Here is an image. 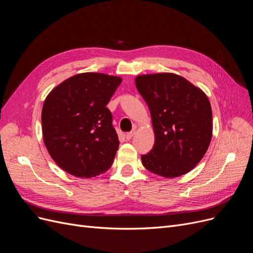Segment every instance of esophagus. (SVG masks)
I'll return each instance as SVG.
<instances>
[{"label": "esophagus", "mask_w": 253, "mask_h": 253, "mask_svg": "<svg viewBox=\"0 0 253 253\" xmlns=\"http://www.w3.org/2000/svg\"><path fill=\"white\" fill-rule=\"evenodd\" d=\"M134 134H135V130H134V129L130 130V132H128V133L126 134V138L127 139V140H130V139H132V137L134 136Z\"/></svg>", "instance_id": "34e87169"}]
</instances>
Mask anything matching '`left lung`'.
<instances>
[{
  "label": "left lung",
  "instance_id": "left-lung-1",
  "mask_svg": "<svg viewBox=\"0 0 253 253\" xmlns=\"http://www.w3.org/2000/svg\"><path fill=\"white\" fill-rule=\"evenodd\" d=\"M136 88L150 109L155 144L141 156L156 175H185L201 161L212 136V112L206 94L173 73L139 75Z\"/></svg>",
  "mask_w": 253,
  "mask_h": 253
}]
</instances>
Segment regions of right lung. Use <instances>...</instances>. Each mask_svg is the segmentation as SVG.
Masks as SVG:
<instances>
[{
  "instance_id": "right-lung-1",
  "label": "right lung",
  "mask_w": 253,
  "mask_h": 253,
  "mask_svg": "<svg viewBox=\"0 0 253 253\" xmlns=\"http://www.w3.org/2000/svg\"><path fill=\"white\" fill-rule=\"evenodd\" d=\"M123 82L103 73H81L52 90L42 110V138L51 158L70 175L91 178L108 170L119 146L107 108Z\"/></svg>"
}]
</instances>
